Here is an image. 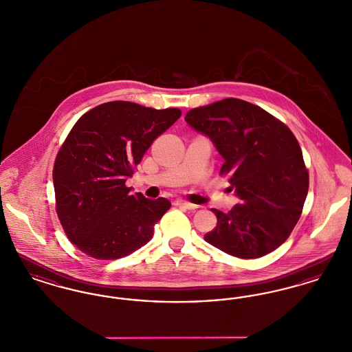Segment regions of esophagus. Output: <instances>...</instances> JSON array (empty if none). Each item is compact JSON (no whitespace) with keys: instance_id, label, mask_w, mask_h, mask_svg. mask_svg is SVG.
Listing matches in <instances>:
<instances>
[{"instance_id":"esophagus-1","label":"esophagus","mask_w":352,"mask_h":352,"mask_svg":"<svg viewBox=\"0 0 352 352\" xmlns=\"http://www.w3.org/2000/svg\"><path fill=\"white\" fill-rule=\"evenodd\" d=\"M174 204L178 206V207L187 208V210H195V208H198L197 204H192V203H190V201H182V199H178V201H174Z\"/></svg>"}]
</instances>
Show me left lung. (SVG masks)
Segmentation results:
<instances>
[{"mask_svg": "<svg viewBox=\"0 0 352 352\" xmlns=\"http://www.w3.org/2000/svg\"><path fill=\"white\" fill-rule=\"evenodd\" d=\"M184 121L211 140L239 203L212 208L217 227L204 240L234 257L258 258L278 248L301 217L309 174L294 134L263 108L239 99L187 112Z\"/></svg>", "mask_w": 352, "mask_h": 352, "instance_id": "1", "label": "left lung"}]
</instances>
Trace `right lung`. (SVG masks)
Returning <instances> with one entry per match:
<instances>
[{
  "instance_id": "1",
  "label": "right lung",
  "mask_w": 352,
  "mask_h": 352,
  "mask_svg": "<svg viewBox=\"0 0 352 352\" xmlns=\"http://www.w3.org/2000/svg\"><path fill=\"white\" fill-rule=\"evenodd\" d=\"M177 108L104 102L76 121L56 155V212L71 243L100 260L137 251L171 203L131 194L125 186L151 142L178 118Z\"/></svg>"
}]
</instances>
